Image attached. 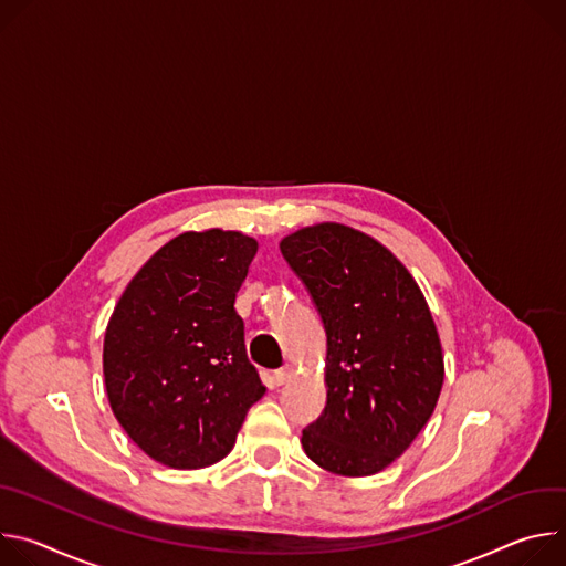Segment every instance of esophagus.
<instances>
[{
    "mask_svg": "<svg viewBox=\"0 0 566 566\" xmlns=\"http://www.w3.org/2000/svg\"><path fill=\"white\" fill-rule=\"evenodd\" d=\"M292 375H294V368L292 366H283V368L274 370V382L276 385H285V382L292 380Z\"/></svg>",
    "mask_w": 566,
    "mask_h": 566,
    "instance_id": "esophagus-1",
    "label": "esophagus"
}]
</instances>
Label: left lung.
<instances>
[{
    "label": "left lung",
    "instance_id": "1",
    "mask_svg": "<svg viewBox=\"0 0 566 566\" xmlns=\"http://www.w3.org/2000/svg\"><path fill=\"white\" fill-rule=\"evenodd\" d=\"M281 254L328 337L326 409L303 429L301 446L333 474H378L413 443L443 389L429 305L391 251L353 227L298 229L281 240Z\"/></svg>",
    "mask_w": 566,
    "mask_h": 566
}]
</instances>
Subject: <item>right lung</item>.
Here are the masks:
<instances>
[{
  "instance_id": "obj_1",
  "label": "right lung",
  "mask_w": 566,
  "mask_h": 566,
  "mask_svg": "<svg viewBox=\"0 0 566 566\" xmlns=\"http://www.w3.org/2000/svg\"><path fill=\"white\" fill-rule=\"evenodd\" d=\"M259 242L240 231H186L120 294L103 342L109 407L157 463L198 470L224 459L265 387L247 359L233 307Z\"/></svg>"
}]
</instances>
